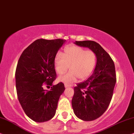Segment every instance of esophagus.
Listing matches in <instances>:
<instances>
[{
    "label": "esophagus",
    "mask_w": 134,
    "mask_h": 134,
    "mask_svg": "<svg viewBox=\"0 0 134 134\" xmlns=\"http://www.w3.org/2000/svg\"><path fill=\"white\" fill-rule=\"evenodd\" d=\"M71 85H67V84H65V88H69V87H70Z\"/></svg>",
    "instance_id": "esophagus-1"
}]
</instances>
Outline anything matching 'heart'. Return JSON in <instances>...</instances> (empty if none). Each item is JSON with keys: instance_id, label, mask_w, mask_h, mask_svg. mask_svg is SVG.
Listing matches in <instances>:
<instances>
[{"instance_id": "obj_1", "label": "heart", "mask_w": 134, "mask_h": 134, "mask_svg": "<svg viewBox=\"0 0 134 134\" xmlns=\"http://www.w3.org/2000/svg\"><path fill=\"white\" fill-rule=\"evenodd\" d=\"M97 54L92 50H86L80 46L72 45L65 48L64 54L58 52L54 58V69L56 73L62 75L67 69L70 72L60 76L58 80L71 85L79 78L85 80L90 75L97 63Z\"/></svg>"}]
</instances>
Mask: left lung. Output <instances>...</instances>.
I'll return each mask as SVG.
<instances>
[{
	"label": "left lung",
	"mask_w": 134,
	"mask_h": 134,
	"mask_svg": "<svg viewBox=\"0 0 134 134\" xmlns=\"http://www.w3.org/2000/svg\"><path fill=\"white\" fill-rule=\"evenodd\" d=\"M80 46L88 48L97 54V63L93 74L85 81L76 85L72 105L78 118L93 121L102 116L109 106L116 81L113 60L97 42L76 41Z\"/></svg>",
	"instance_id": "8db88e82"
}]
</instances>
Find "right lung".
Returning <instances> with one entry per match:
<instances>
[{
	"instance_id": "right-lung-1",
	"label": "right lung",
	"mask_w": 134,
	"mask_h": 134,
	"mask_svg": "<svg viewBox=\"0 0 134 134\" xmlns=\"http://www.w3.org/2000/svg\"><path fill=\"white\" fill-rule=\"evenodd\" d=\"M65 42L62 39H38L23 51L15 72L16 88L23 110L32 120L43 122L56 113L64 83L53 85L56 78L54 58ZM51 86L50 91L44 90Z\"/></svg>"
}]
</instances>
